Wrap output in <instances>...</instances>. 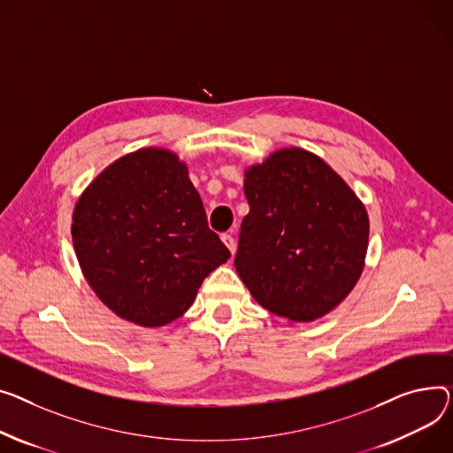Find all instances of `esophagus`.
I'll return each mask as SVG.
<instances>
[{
	"label": "esophagus",
	"instance_id": "34e87169",
	"mask_svg": "<svg viewBox=\"0 0 453 453\" xmlns=\"http://www.w3.org/2000/svg\"><path fill=\"white\" fill-rule=\"evenodd\" d=\"M222 242L227 246V250H229L231 253H234V250H236V242H234L233 234H229V233H224V234H222Z\"/></svg>",
	"mask_w": 453,
	"mask_h": 453
}]
</instances>
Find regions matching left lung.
Returning <instances> with one entry per match:
<instances>
[{"label": "left lung", "instance_id": "obj_1", "mask_svg": "<svg viewBox=\"0 0 453 453\" xmlns=\"http://www.w3.org/2000/svg\"><path fill=\"white\" fill-rule=\"evenodd\" d=\"M250 215L236 273L257 303L291 322L339 306L363 273L368 213L344 180L304 149H282L246 171Z\"/></svg>", "mask_w": 453, "mask_h": 453}]
</instances>
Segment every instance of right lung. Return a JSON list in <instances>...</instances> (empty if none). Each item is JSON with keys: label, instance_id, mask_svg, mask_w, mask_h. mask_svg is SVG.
<instances>
[{"label": "right lung", "instance_id": "1", "mask_svg": "<svg viewBox=\"0 0 453 453\" xmlns=\"http://www.w3.org/2000/svg\"><path fill=\"white\" fill-rule=\"evenodd\" d=\"M73 244L102 303L143 327L184 315L203 279L231 257L207 226L186 164L155 147L90 182L74 207Z\"/></svg>", "mask_w": 453, "mask_h": 453}]
</instances>
